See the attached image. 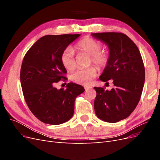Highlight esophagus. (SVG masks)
<instances>
[{
    "instance_id": "34e87169",
    "label": "esophagus",
    "mask_w": 160,
    "mask_h": 160,
    "mask_svg": "<svg viewBox=\"0 0 160 160\" xmlns=\"http://www.w3.org/2000/svg\"><path fill=\"white\" fill-rule=\"evenodd\" d=\"M84 88H85V91H87V90H88V89H91V88H92V87H91V86H88V85H85V86H84Z\"/></svg>"
}]
</instances>
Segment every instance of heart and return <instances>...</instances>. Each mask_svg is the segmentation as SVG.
<instances>
[{
  "label": "heart",
  "instance_id": "obj_1",
  "mask_svg": "<svg viewBox=\"0 0 160 160\" xmlns=\"http://www.w3.org/2000/svg\"><path fill=\"white\" fill-rule=\"evenodd\" d=\"M75 49L80 52H84L90 55V62L93 63L99 69H103L108 65L110 60L109 52L101 50L102 43L90 37L82 38L76 43ZM61 62L65 68L68 71L73 70L76 67L75 52L70 47H67L62 52ZM97 74V68L90 66L87 68L77 69L71 75V79L75 83L81 85H88L93 79Z\"/></svg>",
  "mask_w": 160,
  "mask_h": 160
}]
</instances>
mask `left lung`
Segmentation results:
<instances>
[{
	"mask_svg": "<svg viewBox=\"0 0 160 160\" xmlns=\"http://www.w3.org/2000/svg\"><path fill=\"white\" fill-rule=\"evenodd\" d=\"M92 35L106 43L109 49L110 60L99 79L107 83L111 80L114 85L111 91L94 88L97 92L95 111L100 119L115 123L129 117L141 98L145 81L143 59L137 45L122 32Z\"/></svg>",
	"mask_w": 160,
	"mask_h": 160,
	"instance_id": "1",
	"label": "left lung"
}]
</instances>
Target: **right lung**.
Wrapping results in <instances>:
<instances>
[{
    "mask_svg": "<svg viewBox=\"0 0 160 160\" xmlns=\"http://www.w3.org/2000/svg\"><path fill=\"white\" fill-rule=\"evenodd\" d=\"M79 34L45 35L27 52L21 68V83L27 105L41 122L59 125L73 115L75 100L84 92L81 85L69 83L57 89L59 81H66L67 71L61 62L62 52Z\"/></svg>",
    "mask_w": 160,
    "mask_h": 160,
    "instance_id": "add662e5",
    "label": "right lung"
}]
</instances>
